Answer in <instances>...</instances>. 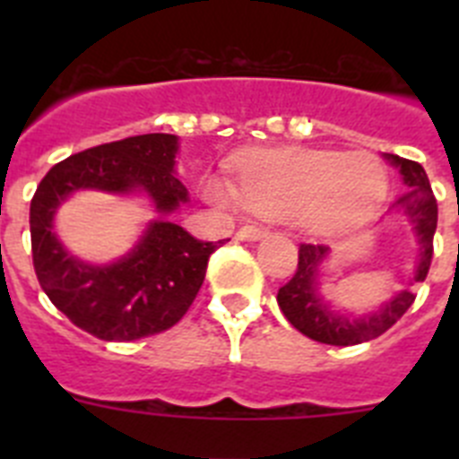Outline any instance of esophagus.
Returning <instances> with one entry per match:
<instances>
[{
  "label": "esophagus",
  "mask_w": 459,
  "mask_h": 459,
  "mask_svg": "<svg viewBox=\"0 0 459 459\" xmlns=\"http://www.w3.org/2000/svg\"><path fill=\"white\" fill-rule=\"evenodd\" d=\"M266 234H269V230L262 225H243L237 232V238H241V241H257V238L266 237Z\"/></svg>",
  "instance_id": "1"
}]
</instances>
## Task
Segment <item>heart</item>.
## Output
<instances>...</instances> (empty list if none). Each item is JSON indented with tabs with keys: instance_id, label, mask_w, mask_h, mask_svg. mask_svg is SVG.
<instances>
[{
	"instance_id": "1",
	"label": "heart",
	"mask_w": 459,
	"mask_h": 459,
	"mask_svg": "<svg viewBox=\"0 0 459 459\" xmlns=\"http://www.w3.org/2000/svg\"><path fill=\"white\" fill-rule=\"evenodd\" d=\"M388 190L384 163L372 153L278 149L243 160L238 184L216 181L213 193L262 216H294L317 230L354 225Z\"/></svg>"
}]
</instances>
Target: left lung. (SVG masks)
Listing matches in <instances>:
<instances>
[{"label":"left lung","instance_id":"left-lung-1","mask_svg":"<svg viewBox=\"0 0 459 459\" xmlns=\"http://www.w3.org/2000/svg\"><path fill=\"white\" fill-rule=\"evenodd\" d=\"M388 160L400 168L404 179V193L400 195L397 204L407 211L416 237L420 243V259L416 266V282H423L428 278L429 264H432V253H435V230H437V200L429 186L428 174L423 165L409 158H400L388 153ZM326 246L322 243L303 241L299 246V264L290 282L278 290V306L282 310L291 326L301 331L310 340H317L324 344H335V347H350V344L368 342V340L379 338L388 328L403 317L404 312L416 301V294L411 290H404L381 307L379 312L363 319H350L338 315L328 306H324L322 299L315 290V275L322 257L326 255Z\"/></svg>","mask_w":459,"mask_h":459}]
</instances>
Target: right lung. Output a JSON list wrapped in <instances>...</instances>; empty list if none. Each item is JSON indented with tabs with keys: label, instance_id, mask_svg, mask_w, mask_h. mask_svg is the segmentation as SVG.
Returning a JSON list of instances; mask_svg holds the SVG:
<instances>
[{
	"label": "right lung",
	"instance_id": "right-lung-1",
	"mask_svg": "<svg viewBox=\"0 0 459 459\" xmlns=\"http://www.w3.org/2000/svg\"><path fill=\"white\" fill-rule=\"evenodd\" d=\"M177 135L147 133L73 153L36 188L30 206L31 259L40 287L56 310L100 340L131 342L163 333L184 317L204 282L221 241H200L184 227L158 221L117 264L89 266L73 259L52 234V216L68 193L142 190L160 213L188 202L174 177Z\"/></svg>",
	"mask_w": 459,
	"mask_h": 459
}]
</instances>
